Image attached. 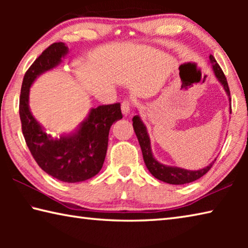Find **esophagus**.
Instances as JSON below:
<instances>
[{
  "label": "esophagus",
  "instance_id": "34e87169",
  "mask_svg": "<svg viewBox=\"0 0 248 248\" xmlns=\"http://www.w3.org/2000/svg\"><path fill=\"white\" fill-rule=\"evenodd\" d=\"M131 100L130 99H124L123 103H121V111H123L124 116H128L130 110H131Z\"/></svg>",
  "mask_w": 248,
  "mask_h": 248
}]
</instances>
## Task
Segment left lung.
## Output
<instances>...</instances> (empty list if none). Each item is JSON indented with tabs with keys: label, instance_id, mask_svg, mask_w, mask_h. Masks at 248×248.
Instances as JSON below:
<instances>
[{
	"label": "left lung",
	"instance_id": "left-lung-1",
	"mask_svg": "<svg viewBox=\"0 0 248 248\" xmlns=\"http://www.w3.org/2000/svg\"><path fill=\"white\" fill-rule=\"evenodd\" d=\"M209 59H210V63L212 64V70L213 72H215V75L217 77V78L219 79V82L223 85L226 94L229 96V100L231 102L229 84H228V81H226V78L223 73V71H222V69L220 68V65L217 64V60L212 54H210ZM231 112H232V109H231ZM132 121H133L132 125H133L134 132L137 134V138L138 140H139V143L142 150V154H143L144 163L146 167H148L150 173L152 174L155 178L171 185L188 184V183L195 182V180L202 177L204 174H207L210 170V169L212 167L213 163H215L212 162L211 164H209L207 167H204V169L199 170H188L180 169V167L167 166V165L162 164V163L157 162L153 156L152 150H151L150 137L148 134V131H146L144 124L141 121L139 115L134 116L132 118Z\"/></svg>",
	"mask_w": 248,
	"mask_h": 248
}]
</instances>
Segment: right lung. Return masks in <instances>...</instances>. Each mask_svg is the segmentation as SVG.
<instances>
[{
	"mask_svg": "<svg viewBox=\"0 0 248 248\" xmlns=\"http://www.w3.org/2000/svg\"><path fill=\"white\" fill-rule=\"evenodd\" d=\"M68 47L54 43L36 59L25 73L19 97L22 131L29 151L40 169L64 183H78L94 177L102 170L111 124L123 118L120 104L92 108L74 133L53 139L45 132L29 109V89L33 81L60 64Z\"/></svg>",
	"mask_w": 248,
	"mask_h": 248,
	"instance_id": "add662e5",
	"label": "right lung"
}]
</instances>
